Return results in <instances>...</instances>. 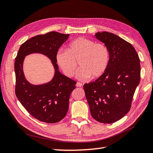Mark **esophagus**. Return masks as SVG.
<instances>
[{"instance_id": "obj_1", "label": "esophagus", "mask_w": 153, "mask_h": 153, "mask_svg": "<svg viewBox=\"0 0 153 153\" xmlns=\"http://www.w3.org/2000/svg\"><path fill=\"white\" fill-rule=\"evenodd\" d=\"M76 85V87H81V86L83 85V84H82L81 83H79V82H77Z\"/></svg>"}]
</instances>
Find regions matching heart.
I'll return each instance as SVG.
<instances>
[{"mask_svg": "<svg viewBox=\"0 0 153 153\" xmlns=\"http://www.w3.org/2000/svg\"><path fill=\"white\" fill-rule=\"evenodd\" d=\"M56 59L58 65L68 77L74 76L79 62L81 67L77 70V77L84 80L91 76L97 78L103 75L108 67L110 53L105 45L78 37L70 43L67 50H59Z\"/></svg>", "mask_w": 153, "mask_h": 153, "instance_id": "heart-1", "label": "heart"}]
</instances>
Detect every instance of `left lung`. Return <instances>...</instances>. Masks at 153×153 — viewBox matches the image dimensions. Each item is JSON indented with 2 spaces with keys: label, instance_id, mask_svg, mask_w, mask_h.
Wrapping results in <instances>:
<instances>
[{
  "label": "left lung",
  "instance_id": "left-lung-1",
  "mask_svg": "<svg viewBox=\"0 0 153 153\" xmlns=\"http://www.w3.org/2000/svg\"><path fill=\"white\" fill-rule=\"evenodd\" d=\"M95 37L107 47L110 59L103 75L83 88L93 118L112 123L130 110L140 83V61L132 45L116 35L103 32Z\"/></svg>",
  "mask_w": 153,
  "mask_h": 153
}]
</instances>
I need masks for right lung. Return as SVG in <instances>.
<instances>
[{"instance_id": "add662e5", "label": "right lung", "mask_w": 153, "mask_h": 153, "mask_svg": "<svg viewBox=\"0 0 153 153\" xmlns=\"http://www.w3.org/2000/svg\"><path fill=\"white\" fill-rule=\"evenodd\" d=\"M69 36L57 32L38 35L23 43L15 58V94L29 114L43 122L54 123L64 118L68 110L70 96L76 88V81L59 72L56 59L59 48ZM34 53L45 54L52 61L55 74L48 83L34 85L25 78L24 57Z\"/></svg>"}]
</instances>
